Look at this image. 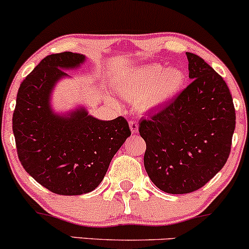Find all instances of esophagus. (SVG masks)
I'll return each mask as SVG.
<instances>
[{
  "label": "esophagus",
  "mask_w": 249,
  "mask_h": 249,
  "mask_svg": "<svg viewBox=\"0 0 249 249\" xmlns=\"http://www.w3.org/2000/svg\"><path fill=\"white\" fill-rule=\"evenodd\" d=\"M138 127H139V125H138V123H137L136 121H131V122H130V128H131V132H132L133 134L138 132Z\"/></svg>",
  "instance_id": "esophagus-1"
}]
</instances>
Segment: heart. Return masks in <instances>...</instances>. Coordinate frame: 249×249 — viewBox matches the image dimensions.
<instances>
[{
    "mask_svg": "<svg viewBox=\"0 0 249 249\" xmlns=\"http://www.w3.org/2000/svg\"><path fill=\"white\" fill-rule=\"evenodd\" d=\"M186 76L179 68H166L159 63L127 71L116 82V91L136 99L142 111H152L173 101L184 87Z\"/></svg>",
    "mask_w": 249,
    "mask_h": 249,
    "instance_id": "obj_1",
    "label": "heart"
}]
</instances>
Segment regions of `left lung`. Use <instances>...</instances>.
Wrapping results in <instances>:
<instances>
[{"mask_svg":"<svg viewBox=\"0 0 249 249\" xmlns=\"http://www.w3.org/2000/svg\"><path fill=\"white\" fill-rule=\"evenodd\" d=\"M186 56L192 83L139 124L146 142L145 170L159 190L170 194L191 193L207 184L227 161L235 130L226 82L201 57Z\"/></svg>","mask_w":249,"mask_h":249,"instance_id":"left-lung-1","label":"left lung"}]
</instances>
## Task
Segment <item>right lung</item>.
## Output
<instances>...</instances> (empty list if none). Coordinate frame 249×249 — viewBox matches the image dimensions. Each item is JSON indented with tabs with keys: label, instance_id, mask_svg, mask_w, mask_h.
Listing matches in <instances>:
<instances>
[{
	"label": "right lung",
	"instance_id": "right-lung-1",
	"mask_svg": "<svg viewBox=\"0 0 249 249\" xmlns=\"http://www.w3.org/2000/svg\"><path fill=\"white\" fill-rule=\"evenodd\" d=\"M87 61L82 53H53L24 78L13 115L17 154L24 170L42 186L61 196L91 192L104 179L117 151L131 136L124 117L101 121L82 105L56 112L51 96Z\"/></svg>",
	"mask_w": 249,
	"mask_h": 249
}]
</instances>
